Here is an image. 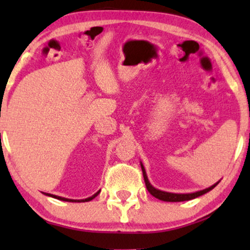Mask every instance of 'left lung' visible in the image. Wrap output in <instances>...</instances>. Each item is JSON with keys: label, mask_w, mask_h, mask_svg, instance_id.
<instances>
[{"label": "left lung", "mask_w": 250, "mask_h": 250, "mask_svg": "<svg viewBox=\"0 0 250 250\" xmlns=\"http://www.w3.org/2000/svg\"><path fill=\"white\" fill-rule=\"evenodd\" d=\"M141 168H142L143 177H145V182H146V189H148L149 192L151 193L153 197L157 198V199H159V200H163V201H170V203H176V201H186V200L194 199V198H197V197H199V196H203V194L207 193L208 191L213 190L214 188L218 184V182H217L216 184H214V186H211L210 188H207V189L198 191V192H194V193H184V194L169 193V192H165V191H160V190L155 189V188H153L151 184L149 183L148 177H146V170H145V167H143L142 164H141Z\"/></svg>", "instance_id": "1"}]
</instances>
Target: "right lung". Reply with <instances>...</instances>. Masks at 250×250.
<instances>
[{
    "instance_id": "right-lung-1",
    "label": "right lung",
    "mask_w": 250,
    "mask_h": 250,
    "mask_svg": "<svg viewBox=\"0 0 250 250\" xmlns=\"http://www.w3.org/2000/svg\"><path fill=\"white\" fill-rule=\"evenodd\" d=\"M46 196H50V197H53V198H57V199L59 200H63V201H90L93 199V198H95L99 194V192H97L94 194V196H92L90 198H87V199H83V200H71V199H67V198H62V197H58V196H54V194H50V193H45Z\"/></svg>"
}]
</instances>
